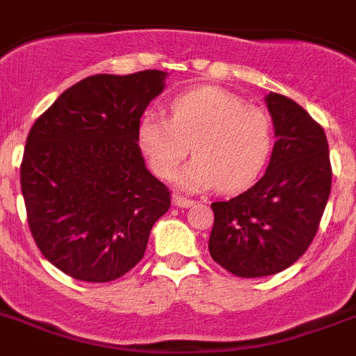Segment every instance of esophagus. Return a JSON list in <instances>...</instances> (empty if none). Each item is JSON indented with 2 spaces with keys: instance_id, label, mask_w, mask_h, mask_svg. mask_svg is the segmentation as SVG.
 <instances>
[{
  "instance_id": "34e87169",
  "label": "esophagus",
  "mask_w": 356,
  "mask_h": 356,
  "mask_svg": "<svg viewBox=\"0 0 356 356\" xmlns=\"http://www.w3.org/2000/svg\"><path fill=\"white\" fill-rule=\"evenodd\" d=\"M174 204L177 208H190V206H193V200L182 195H174Z\"/></svg>"
}]
</instances>
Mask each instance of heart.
Segmentation results:
<instances>
[{
  "label": "heart",
  "instance_id": "b5f03b06",
  "mask_svg": "<svg viewBox=\"0 0 356 356\" xmlns=\"http://www.w3.org/2000/svg\"><path fill=\"white\" fill-rule=\"evenodd\" d=\"M272 143V122L264 109L215 88L181 95L170 104V120L147 114L140 125L141 150L163 179L177 172L193 145L197 156L175 175L184 190L249 186L268 161Z\"/></svg>",
  "mask_w": 356,
  "mask_h": 356
}]
</instances>
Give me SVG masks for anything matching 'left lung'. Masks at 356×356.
<instances>
[{"label":"left lung","instance_id":"left-lung-1","mask_svg":"<svg viewBox=\"0 0 356 356\" xmlns=\"http://www.w3.org/2000/svg\"><path fill=\"white\" fill-rule=\"evenodd\" d=\"M276 143L264 177L215 213L209 254L238 277H264L301 258L332 190V165L324 129L301 105L268 92Z\"/></svg>","mask_w":356,"mask_h":356}]
</instances>
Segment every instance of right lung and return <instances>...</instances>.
Instances as JSON below:
<instances>
[{"label":"right lung","mask_w":356,"mask_h":356,"mask_svg":"<svg viewBox=\"0 0 356 356\" xmlns=\"http://www.w3.org/2000/svg\"><path fill=\"white\" fill-rule=\"evenodd\" d=\"M166 73L92 75L35 120L21 163L32 236L49 264L89 283L122 277L143 258L170 190L147 170L140 120Z\"/></svg>","instance_id":"add662e5"}]
</instances>
